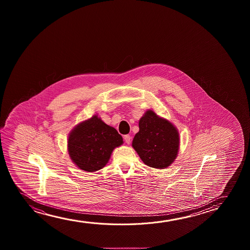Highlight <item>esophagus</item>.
<instances>
[{"mask_svg":"<svg viewBox=\"0 0 250 250\" xmlns=\"http://www.w3.org/2000/svg\"><path fill=\"white\" fill-rule=\"evenodd\" d=\"M130 139H131V137H130V135H125V136L124 137V140H125V142L127 144H130Z\"/></svg>","mask_w":250,"mask_h":250,"instance_id":"obj_1","label":"esophagus"}]
</instances>
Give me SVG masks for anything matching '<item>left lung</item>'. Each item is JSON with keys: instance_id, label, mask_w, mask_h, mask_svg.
<instances>
[{"instance_id": "1", "label": "left lung", "mask_w": 250, "mask_h": 250, "mask_svg": "<svg viewBox=\"0 0 250 250\" xmlns=\"http://www.w3.org/2000/svg\"><path fill=\"white\" fill-rule=\"evenodd\" d=\"M132 147L144 164L164 169L177 158L179 134L171 122L147 110L139 120V131L134 137Z\"/></svg>"}]
</instances>
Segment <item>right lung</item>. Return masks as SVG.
<instances>
[{
    "mask_svg": "<svg viewBox=\"0 0 250 250\" xmlns=\"http://www.w3.org/2000/svg\"><path fill=\"white\" fill-rule=\"evenodd\" d=\"M122 144L116 129L94 115L71 131L67 147L72 162L83 171L93 172L104 167L113 149Z\"/></svg>",
    "mask_w": 250,
    "mask_h": 250,
    "instance_id": "1",
    "label": "right lung"
}]
</instances>
